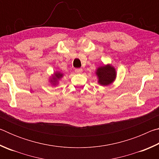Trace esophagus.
Returning a JSON list of instances; mask_svg holds the SVG:
<instances>
[{
	"label": "esophagus",
	"mask_w": 159,
	"mask_h": 159,
	"mask_svg": "<svg viewBox=\"0 0 159 159\" xmlns=\"http://www.w3.org/2000/svg\"><path fill=\"white\" fill-rule=\"evenodd\" d=\"M82 72H83L82 69H75V73L77 74H81Z\"/></svg>",
	"instance_id": "34e87169"
}]
</instances>
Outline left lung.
<instances>
[{
  "instance_id": "obj_1",
  "label": "left lung",
  "mask_w": 159,
  "mask_h": 159,
  "mask_svg": "<svg viewBox=\"0 0 159 159\" xmlns=\"http://www.w3.org/2000/svg\"><path fill=\"white\" fill-rule=\"evenodd\" d=\"M96 75L98 78L99 84L106 86L114 81L116 77V71L114 66L107 64L98 67L96 71Z\"/></svg>"
}]
</instances>
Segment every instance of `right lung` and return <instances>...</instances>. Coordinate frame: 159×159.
Instances as JSON below:
<instances>
[{
  "mask_svg": "<svg viewBox=\"0 0 159 159\" xmlns=\"http://www.w3.org/2000/svg\"><path fill=\"white\" fill-rule=\"evenodd\" d=\"M62 77H63V74H61L60 72L57 71L55 72V73H54L52 78L50 79L51 84H52L53 85H56L57 84V83L59 82L60 79H61Z\"/></svg>",
  "mask_w": 159,
  "mask_h": 159,
  "instance_id": "add662e5",
  "label": "right lung"
}]
</instances>
